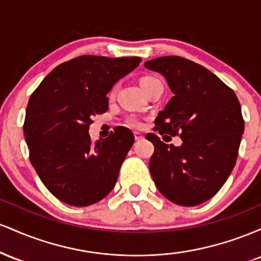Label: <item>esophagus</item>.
Listing matches in <instances>:
<instances>
[{
    "label": "esophagus",
    "instance_id": "obj_1",
    "mask_svg": "<svg viewBox=\"0 0 261 261\" xmlns=\"http://www.w3.org/2000/svg\"><path fill=\"white\" fill-rule=\"evenodd\" d=\"M134 136H135V140H136V141L143 140V137H145L141 133H134Z\"/></svg>",
    "mask_w": 261,
    "mask_h": 261
}]
</instances>
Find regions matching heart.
<instances>
[{"label": "heart", "instance_id": "1", "mask_svg": "<svg viewBox=\"0 0 261 261\" xmlns=\"http://www.w3.org/2000/svg\"><path fill=\"white\" fill-rule=\"evenodd\" d=\"M154 77H151V76H146V77H143V79H141V81H140V83H141V87L142 86H145L146 83L147 82H149V81L151 80H153ZM128 124L131 125V126H135V127H140L141 126V122L137 120V119H130V120H128Z\"/></svg>", "mask_w": 261, "mask_h": 261}]
</instances>
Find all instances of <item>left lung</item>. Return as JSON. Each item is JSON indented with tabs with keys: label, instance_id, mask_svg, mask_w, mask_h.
<instances>
[{
	"label": "left lung",
	"instance_id": "left-lung-1",
	"mask_svg": "<svg viewBox=\"0 0 261 261\" xmlns=\"http://www.w3.org/2000/svg\"><path fill=\"white\" fill-rule=\"evenodd\" d=\"M167 80L174 97L155 118L161 135H179V147L155 134L149 172L160 193L180 206L207 201L226 182L236 166L244 120L236 93L203 66L180 56L145 62Z\"/></svg>",
	"mask_w": 261,
	"mask_h": 261
}]
</instances>
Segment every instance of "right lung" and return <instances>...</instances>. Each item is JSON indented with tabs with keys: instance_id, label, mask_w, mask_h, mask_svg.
Here are the masks:
<instances>
[{
	"instance_id": "obj_1",
	"label": "right lung",
	"mask_w": 261,
	"mask_h": 261,
	"mask_svg": "<svg viewBox=\"0 0 261 261\" xmlns=\"http://www.w3.org/2000/svg\"><path fill=\"white\" fill-rule=\"evenodd\" d=\"M140 62L80 56L54 68L33 92L23 126L29 160L60 201L89 206L115 187L134 135L122 128L92 145L88 130L93 116L108 110L113 86Z\"/></svg>"
}]
</instances>
